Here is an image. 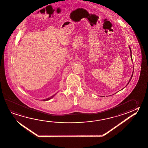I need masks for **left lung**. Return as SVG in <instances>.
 I'll list each match as a JSON object with an SVG mask.
<instances>
[{"instance_id":"obj_1","label":"left lung","mask_w":148,"mask_h":148,"mask_svg":"<svg viewBox=\"0 0 148 148\" xmlns=\"http://www.w3.org/2000/svg\"><path fill=\"white\" fill-rule=\"evenodd\" d=\"M129 47V48H130V58H131V60H133V58H132V50H131V49H130V45H129V47ZM132 62H133V60H132ZM133 73H134V70H133V73H132V75H131V77H130V80H129V81H128V82L127 83V84H126V85L125 87H126V86H127V85L128 84H129V83H130V80H131V79H132V77H133ZM123 88H122V89H123Z\"/></svg>"}]
</instances>
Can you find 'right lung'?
<instances>
[{"instance_id": "add662e5", "label": "right lung", "mask_w": 148, "mask_h": 148, "mask_svg": "<svg viewBox=\"0 0 148 148\" xmlns=\"http://www.w3.org/2000/svg\"><path fill=\"white\" fill-rule=\"evenodd\" d=\"M56 94V93L55 94H54L52 96H51V97H50L47 98H46V99H43V101H47V100H50L51 99H52L54 96Z\"/></svg>"}]
</instances>
